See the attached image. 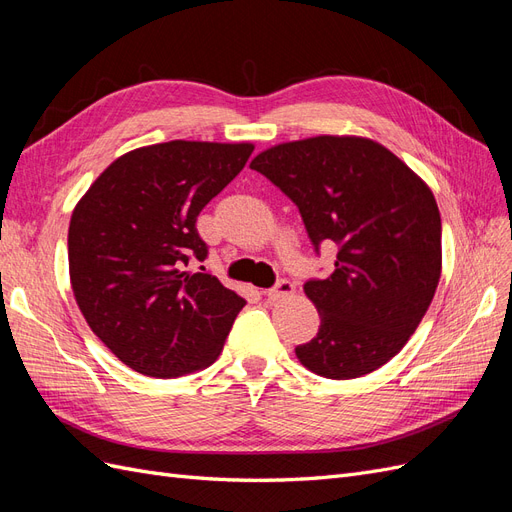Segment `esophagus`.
I'll list each match as a JSON object with an SVG mask.
<instances>
[{
    "instance_id": "obj_1",
    "label": "esophagus",
    "mask_w": 512,
    "mask_h": 512,
    "mask_svg": "<svg viewBox=\"0 0 512 512\" xmlns=\"http://www.w3.org/2000/svg\"><path fill=\"white\" fill-rule=\"evenodd\" d=\"M292 294H294V284L290 280H280L271 290H267V297L271 301H282L292 297Z\"/></svg>"
}]
</instances>
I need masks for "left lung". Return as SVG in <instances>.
<instances>
[{"label": "left lung", "mask_w": 512, "mask_h": 512, "mask_svg": "<svg viewBox=\"0 0 512 512\" xmlns=\"http://www.w3.org/2000/svg\"><path fill=\"white\" fill-rule=\"evenodd\" d=\"M250 168L299 207L316 252L337 243L335 271L303 290L320 314L294 348L331 380L371 374L406 346L436 294L442 222L429 185L363 136H314L258 153Z\"/></svg>", "instance_id": "left-lung-1"}]
</instances>
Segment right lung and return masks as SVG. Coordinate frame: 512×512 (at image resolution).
Listing matches in <instances>:
<instances>
[{
  "mask_svg": "<svg viewBox=\"0 0 512 512\" xmlns=\"http://www.w3.org/2000/svg\"><path fill=\"white\" fill-rule=\"evenodd\" d=\"M252 151V143L203 141L134 149L76 203L74 299L89 329L138 374L179 378L220 356L245 299L215 275L190 271L194 258H207L196 218Z\"/></svg>",
  "mask_w": 512,
  "mask_h": 512,
  "instance_id": "obj_1",
  "label": "right lung"
}]
</instances>
